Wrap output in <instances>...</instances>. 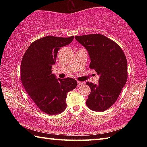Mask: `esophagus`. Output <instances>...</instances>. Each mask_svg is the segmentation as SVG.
<instances>
[{
    "label": "esophagus",
    "instance_id": "esophagus-1",
    "mask_svg": "<svg viewBox=\"0 0 147 147\" xmlns=\"http://www.w3.org/2000/svg\"><path fill=\"white\" fill-rule=\"evenodd\" d=\"M84 83L83 82H78V86H80V85H83Z\"/></svg>",
    "mask_w": 147,
    "mask_h": 147
}]
</instances>
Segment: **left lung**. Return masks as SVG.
<instances>
[{"label":"left lung","instance_id":"8db88e82","mask_svg":"<svg viewBox=\"0 0 147 147\" xmlns=\"http://www.w3.org/2000/svg\"><path fill=\"white\" fill-rule=\"evenodd\" d=\"M88 52L90 68L100 74L98 85L86 82L91 92L86 102L89 109L102 112L117 100L127 78V59L117 43L101 34L76 36Z\"/></svg>","mask_w":147,"mask_h":147}]
</instances>
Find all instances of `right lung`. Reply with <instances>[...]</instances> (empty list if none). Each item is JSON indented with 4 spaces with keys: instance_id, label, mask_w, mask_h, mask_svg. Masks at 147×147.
Listing matches in <instances>:
<instances>
[{
    "instance_id": "right-lung-1",
    "label": "right lung",
    "mask_w": 147,
    "mask_h": 147,
    "mask_svg": "<svg viewBox=\"0 0 147 147\" xmlns=\"http://www.w3.org/2000/svg\"><path fill=\"white\" fill-rule=\"evenodd\" d=\"M73 38L74 36L43 37L30 45L22 59L21 81L24 88L37 107L49 115L65 110L67 93L77 86L76 80L57 79L52 73L59 50Z\"/></svg>"
}]
</instances>
